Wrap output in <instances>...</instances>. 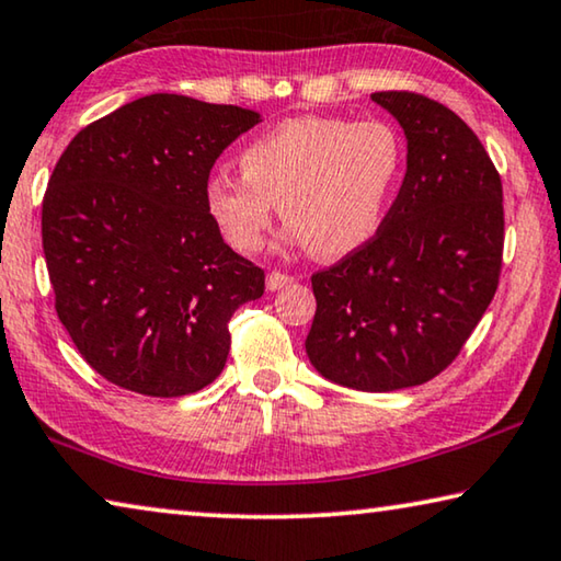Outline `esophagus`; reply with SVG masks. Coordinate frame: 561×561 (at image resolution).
Wrapping results in <instances>:
<instances>
[{"mask_svg":"<svg viewBox=\"0 0 561 561\" xmlns=\"http://www.w3.org/2000/svg\"><path fill=\"white\" fill-rule=\"evenodd\" d=\"M291 282H295V277H291V274H284V272H270V274H266V289H270V291H277V289L289 287Z\"/></svg>","mask_w":561,"mask_h":561,"instance_id":"34e87169","label":"esophagus"}]
</instances>
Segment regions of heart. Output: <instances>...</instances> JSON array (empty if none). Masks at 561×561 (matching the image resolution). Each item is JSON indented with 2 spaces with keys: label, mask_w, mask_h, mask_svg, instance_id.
I'll list each match as a JSON object with an SVG mask.
<instances>
[{
  "label": "heart",
  "mask_w": 561,
  "mask_h": 561,
  "mask_svg": "<svg viewBox=\"0 0 561 561\" xmlns=\"http://www.w3.org/2000/svg\"><path fill=\"white\" fill-rule=\"evenodd\" d=\"M242 176L215 172L204 204L237 252H256L274 204L287 239L336 260L379 232L404 169V139L389 122H350L324 114L284 119L239 154Z\"/></svg>",
  "instance_id": "b5f03b06"
}]
</instances>
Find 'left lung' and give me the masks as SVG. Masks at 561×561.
Returning a JSON list of instances; mask_svg holds the SVG:
<instances>
[{
	"instance_id": "1",
	"label": "left lung",
	"mask_w": 561,
	"mask_h": 561,
	"mask_svg": "<svg viewBox=\"0 0 561 561\" xmlns=\"http://www.w3.org/2000/svg\"><path fill=\"white\" fill-rule=\"evenodd\" d=\"M407 137V174L379 232L312 274L307 357L359 392L430 381L455 362L502 272V180L482 141L447 106L375 92Z\"/></svg>"
}]
</instances>
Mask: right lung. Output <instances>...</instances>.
I'll use <instances>...</instances> for the list:
<instances>
[{"label":"right lung","instance_id":"obj_1","mask_svg":"<svg viewBox=\"0 0 561 561\" xmlns=\"http://www.w3.org/2000/svg\"><path fill=\"white\" fill-rule=\"evenodd\" d=\"M260 122L242 106L149 94L89 124L59 157L42 202L55 309L112 385L184 397L225 369L229 319L264 295V270L225 244L204 184Z\"/></svg>","mask_w":561,"mask_h":561}]
</instances>
